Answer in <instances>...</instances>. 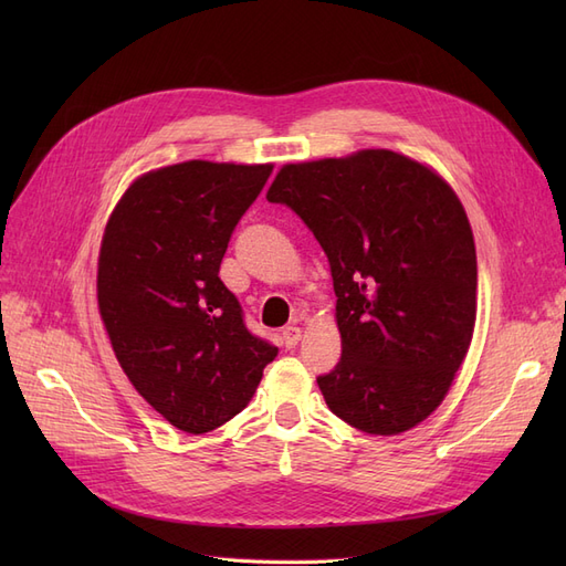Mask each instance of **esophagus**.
Instances as JSON below:
<instances>
[{
    "label": "esophagus",
    "instance_id": "1",
    "mask_svg": "<svg viewBox=\"0 0 566 566\" xmlns=\"http://www.w3.org/2000/svg\"><path fill=\"white\" fill-rule=\"evenodd\" d=\"M281 339H283L285 349H293V347H297V342L302 339V331L297 328V325H287V328L281 333Z\"/></svg>",
    "mask_w": 566,
    "mask_h": 566
}]
</instances>
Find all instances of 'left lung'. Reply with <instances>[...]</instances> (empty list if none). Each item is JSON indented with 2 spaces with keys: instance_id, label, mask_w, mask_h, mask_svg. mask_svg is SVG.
<instances>
[{
  "instance_id": "8db88e82",
  "label": "left lung",
  "mask_w": 566,
  "mask_h": 566,
  "mask_svg": "<svg viewBox=\"0 0 566 566\" xmlns=\"http://www.w3.org/2000/svg\"><path fill=\"white\" fill-rule=\"evenodd\" d=\"M266 200L295 210L328 254L342 358L318 387L375 437L413 430L447 397L476 321V250L460 198L387 148L287 163Z\"/></svg>"
}]
</instances>
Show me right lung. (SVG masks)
<instances>
[{"label":"right lung","instance_id":"obj_1","mask_svg":"<svg viewBox=\"0 0 566 566\" xmlns=\"http://www.w3.org/2000/svg\"><path fill=\"white\" fill-rule=\"evenodd\" d=\"M273 165L186 160L136 177L101 238L96 300L119 368L188 434L250 403L279 349L248 333L219 264Z\"/></svg>","mask_w":566,"mask_h":566}]
</instances>
